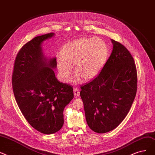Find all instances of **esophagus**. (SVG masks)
Masks as SVG:
<instances>
[{
  "mask_svg": "<svg viewBox=\"0 0 155 155\" xmlns=\"http://www.w3.org/2000/svg\"><path fill=\"white\" fill-rule=\"evenodd\" d=\"M74 96L76 97H78L79 96V90L78 87L74 88Z\"/></svg>",
  "mask_w": 155,
  "mask_h": 155,
  "instance_id": "obj_1",
  "label": "esophagus"
}]
</instances>
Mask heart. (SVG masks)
I'll use <instances>...</instances> for the list:
<instances>
[{"instance_id":"heart-1","label":"heart","mask_w":155,"mask_h":155,"mask_svg":"<svg viewBox=\"0 0 155 155\" xmlns=\"http://www.w3.org/2000/svg\"><path fill=\"white\" fill-rule=\"evenodd\" d=\"M108 54L106 43L98 38H84L67 43L62 48V57L57 59V67L61 80L68 81L74 65L77 72L74 82H79L81 78L84 81L94 79L104 66Z\"/></svg>"}]
</instances>
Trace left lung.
<instances>
[{
    "mask_svg": "<svg viewBox=\"0 0 155 155\" xmlns=\"http://www.w3.org/2000/svg\"><path fill=\"white\" fill-rule=\"evenodd\" d=\"M112 54L100 73L81 86L80 96L90 128L105 133L116 128L126 117L137 91V71L129 51L111 40Z\"/></svg>",
    "mask_w": 155,
    "mask_h": 155,
    "instance_id": "8db88e82",
    "label": "left lung"
}]
</instances>
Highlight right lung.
Masks as SVG:
<instances>
[{
    "label": "right lung",
    "instance_id": "right-lung-1",
    "mask_svg": "<svg viewBox=\"0 0 155 155\" xmlns=\"http://www.w3.org/2000/svg\"><path fill=\"white\" fill-rule=\"evenodd\" d=\"M54 36L43 35L26 43L17 54L12 76L14 97L22 114L34 129L45 134L62 128L64 109L74 98L73 87L55 77L56 58L48 59L42 51L43 41Z\"/></svg>",
    "mask_w": 155,
    "mask_h": 155
}]
</instances>
